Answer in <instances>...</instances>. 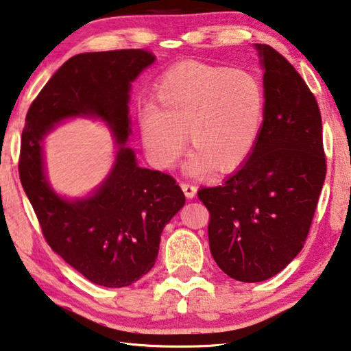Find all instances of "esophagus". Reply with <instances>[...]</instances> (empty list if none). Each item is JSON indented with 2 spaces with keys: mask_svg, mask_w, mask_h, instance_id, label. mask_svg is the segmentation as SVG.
<instances>
[{
  "mask_svg": "<svg viewBox=\"0 0 351 351\" xmlns=\"http://www.w3.org/2000/svg\"><path fill=\"white\" fill-rule=\"evenodd\" d=\"M181 189H182V192H184V195H186L189 199H193V197L196 196V187L193 186V184H190V182H181Z\"/></svg>",
  "mask_w": 351,
  "mask_h": 351,
  "instance_id": "34e87169",
  "label": "esophagus"
}]
</instances>
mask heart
<instances>
[{"instance_id": "1", "label": "heart", "mask_w": 351, "mask_h": 351, "mask_svg": "<svg viewBox=\"0 0 351 351\" xmlns=\"http://www.w3.org/2000/svg\"><path fill=\"white\" fill-rule=\"evenodd\" d=\"M156 106L139 112V129L150 162L171 169L186 136L196 154L190 175L210 169L226 173L250 155L263 123L265 95L256 76L245 70L187 61L170 69L156 87Z\"/></svg>"}]
</instances>
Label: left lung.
I'll return each instance as SVG.
<instances>
[{"mask_svg": "<svg viewBox=\"0 0 351 351\" xmlns=\"http://www.w3.org/2000/svg\"><path fill=\"white\" fill-rule=\"evenodd\" d=\"M264 69V123L245 164L197 197L210 212L219 269L261 282L285 269L307 239L327 173L315 95L284 56L256 44Z\"/></svg>", "mask_w": 351, "mask_h": 351, "instance_id": "1", "label": "left lung"}]
</instances>
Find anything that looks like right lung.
Segmentation results:
<instances>
[{"label":"right lung","mask_w":351,"mask_h":351,"mask_svg":"<svg viewBox=\"0 0 351 351\" xmlns=\"http://www.w3.org/2000/svg\"><path fill=\"white\" fill-rule=\"evenodd\" d=\"M155 61L144 49L75 55L49 80L25 114L18 170L47 244L88 281L127 287L155 265L161 233L186 202L167 173L141 169L125 147L132 81ZM99 117L120 144L114 169L88 198L56 195L43 173L42 138L61 120Z\"/></svg>","instance_id":"obj_1"}]
</instances>
